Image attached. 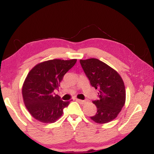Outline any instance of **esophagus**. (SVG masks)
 Here are the masks:
<instances>
[{"label": "esophagus", "mask_w": 154, "mask_h": 154, "mask_svg": "<svg viewBox=\"0 0 154 154\" xmlns=\"http://www.w3.org/2000/svg\"><path fill=\"white\" fill-rule=\"evenodd\" d=\"M77 102H79L80 104H85L88 102V100H79V99H76Z\"/></svg>", "instance_id": "obj_1"}]
</instances>
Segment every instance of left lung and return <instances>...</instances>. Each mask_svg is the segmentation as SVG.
<instances>
[{
    "mask_svg": "<svg viewBox=\"0 0 154 154\" xmlns=\"http://www.w3.org/2000/svg\"><path fill=\"white\" fill-rule=\"evenodd\" d=\"M79 62L91 85L99 90L98 99L93 101L97 112L91 116V119L98 124L112 121L125 103L126 93L122 79L115 70L97 59L80 60Z\"/></svg>",
    "mask_w": 154,
    "mask_h": 154,
    "instance_id": "1",
    "label": "left lung"
}]
</instances>
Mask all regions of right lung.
<instances>
[{"instance_id": "add662e5", "label": "right lung", "mask_w": 154, "mask_h": 154, "mask_svg": "<svg viewBox=\"0 0 154 154\" xmlns=\"http://www.w3.org/2000/svg\"><path fill=\"white\" fill-rule=\"evenodd\" d=\"M77 59H54L37 64L26 76L22 87L25 106L35 119L43 123H53L63 114L69 101H63L53 93L58 90L63 76Z\"/></svg>"}]
</instances>
